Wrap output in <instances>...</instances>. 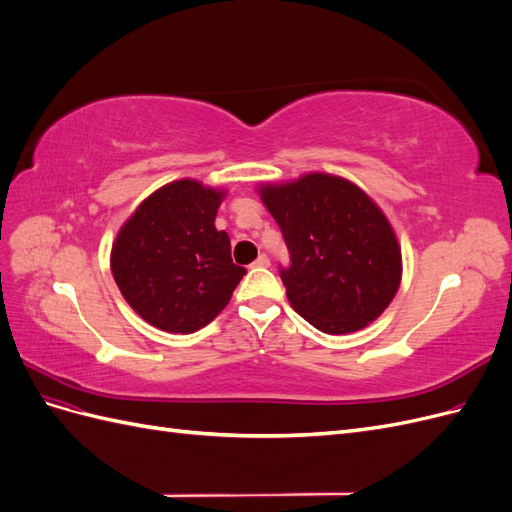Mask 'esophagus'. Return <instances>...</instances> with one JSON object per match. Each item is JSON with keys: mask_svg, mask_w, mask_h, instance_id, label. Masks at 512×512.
Listing matches in <instances>:
<instances>
[{"mask_svg": "<svg viewBox=\"0 0 512 512\" xmlns=\"http://www.w3.org/2000/svg\"><path fill=\"white\" fill-rule=\"evenodd\" d=\"M271 265V260H269V256H265V254H260L256 260H254V267H269Z\"/></svg>", "mask_w": 512, "mask_h": 512, "instance_id": "34e87169", "label": "esophagus"}]
</instances>
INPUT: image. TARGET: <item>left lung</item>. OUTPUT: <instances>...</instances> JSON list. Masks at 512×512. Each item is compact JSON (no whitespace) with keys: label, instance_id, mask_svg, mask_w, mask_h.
I'll use <instances>...</instances> for the list:
<instances>
[{"label":"left lung","instance_id":"8db88e82","mask_svg":"<svg viewBox=\"0 0 512 512\" xmlns=\"http://www.w3.org/2000/svg\"><path fill=\"white\" fill-rule=\"evenodd\" d=\"M262 205L290 250L282 271L294 312L322 333L365 329L391 305L401 284V245L378 203L331 173L260 183Z\"/></svg>","mask_w":512,"mask_h":512}]
</instances>
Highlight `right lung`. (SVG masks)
I'll use <instances>...</instances> for the list:
<instances>
[{
  "instance_id": "right-lung-1",
  "label": "right lung",
  "mask_w": 512,
  "mask_h": 512,
  "mask_svg": "<svg viewBox=\"0 0 512 512\" xmlns=\"http://www.w3.org/2000/svg\"><path fill=\"white\" fill-rule=\"evenodd\" d=\"M226 190L196 179L151 192L121 224L111 271L123 299L151 327L188 335L218 316L245 275L215 228Z\"/></svg>"
}]
</instances>
